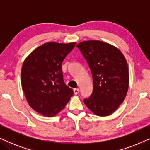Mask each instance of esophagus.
<instances>
[{
  "label": "esophagus",
  "mask_w": 150,
  "mask_h": 150,
  "mask_svg": "<svg viewBox=\"0 0 150 150\" xmlns=\"http://www.w3.org/2000/svg\"><path fill=\"white\" fill-rule=\"evenodd\" d=\"M79 91H80V89L79 88H76V89H74V93L75 95H77V94L79 93Z\"/></svg>",
  "instance_id": "1"
}]
</instances>
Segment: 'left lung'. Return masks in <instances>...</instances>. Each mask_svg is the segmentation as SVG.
Here are the masks:
<instances>
[{
    "label": "left lung",
    "mask_w": 150,
    "mask_h": 150,
    "mask_svg": "<svg viewBox=\"0 0 150 150\" xmlns=\"http://www.w3.org/2000/svg\"><path fill=\"white\" fill-rule=\"evenodd\" d=\"M87 61L93 78V92L84 103L98 116H108L124 102L129 85L126 60L122 52L101 41L76 45Z\"/></svg>",
    "instance_id": "1"
}]
</instances>
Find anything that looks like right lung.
<instances>
[{
	"instance_id": "obj_1",
	"label": "right lung",
	"mask_w": 150,
	"mask_h": 150,
	"mask_svg": "<svg viewBox=\"0 0 150 150\" xmlns=\"http://www.w3.org/2000/svg\"><path fill=\"white\" fill-rule=\"evenodd\" d=\"M76 42H48L34 50L24 60L21 83L26 99L34 110L51 117L65 108L73 90L63 81L62 63Z\"/></svg>"
}]
</instances>
